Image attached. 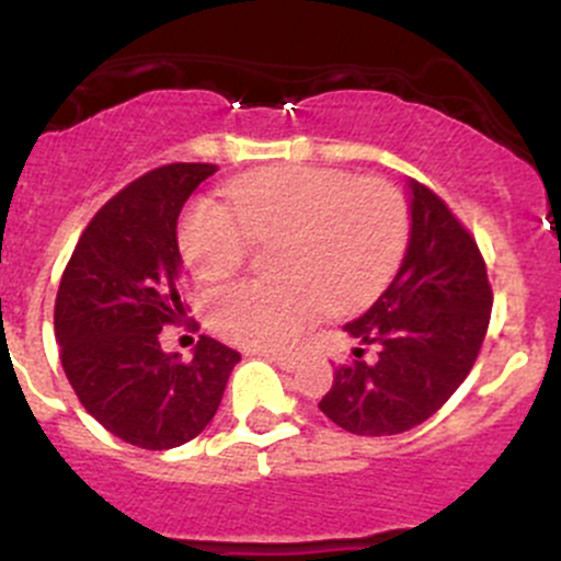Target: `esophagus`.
<instances>
[{"mask_svg": "<svg viewBox=\"0 0 561 561\" xmlns=\"http://www.w3.org/2000/svg\"><path fill=\"white\" fill-rule=\"evenodd\" d=\"M265 358L271 360L274 366H279L282 371H296L298 358L296 355H282V353H265Z\"/></svg>", "mask_w": 561, "mask_h": 561, "instance_id": "esophagus-1", "label": "esophagus"}]
</instances>
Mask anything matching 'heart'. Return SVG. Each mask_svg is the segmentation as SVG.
<instances>
[{
	"label": "heart",
	"mask_w": 561,
	"mask_h": 561,
	"mask_svg": "<svg viewBox=\"0 0 561 561\" xmlns=\"http://www.w3.org/2000/svg\"><path fill=\"white\" fill-rule=\"evenodd\" d=\"M236 211L192 203L179 228L197 279H225L244 265L252 239H285L282 285L230 282L206 298V320L247 347H285L325 312H358L388 285L404 254L407 203L393 184L328 168L287 165L228 186Z\"/></svg>",
	"instance_id": "obj_1"
}]
</instances>
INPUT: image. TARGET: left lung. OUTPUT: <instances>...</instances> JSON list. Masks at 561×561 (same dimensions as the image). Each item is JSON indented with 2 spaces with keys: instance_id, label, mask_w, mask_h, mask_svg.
I'll use <instances>...</instances> for the list:
<instances>
[{
  "instance_id": "8db88e82",
  "label": "left lung",
  "mask_w": 561,
  "mask_h": 561,
  "mask_svg": "<svg viewBox=\"0 0 561 561\" xmlns=\"http://www.w3.org/2000/svg\"><path fill=\"white\" fill-rule=\"evenodd\" d=\"M410 241L393 282L344 325L355 360L333 371L322 415L360 437H388L428 421L467 380L491 320V287L472 236L450 208L407 179ZM364 343L381 347L375 365Z\"/></svg>"
}]
</instances>
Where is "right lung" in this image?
I'll return each mask as SVG.
<instances>
[{
    "label": "right lung",
    "mask_w": 561,
    "mask_h": 561,
    "mask_svg": "<svg viewBox=\"0 0 561 561\" xmlns=\"http://www.w3.org/2000/svg\"><path fill=\"white\" fill-rule=\"evenodd\" d=\"M217 165L173 162L140 175L83 230L56 296L61 366L89 415L146 450L195 439L211 423L241 355L201 336L192 360L160 347L186 314L179 298V214Z\"/></svg>",
    "instance_id": "right-lung-1"
}]
</instances>
